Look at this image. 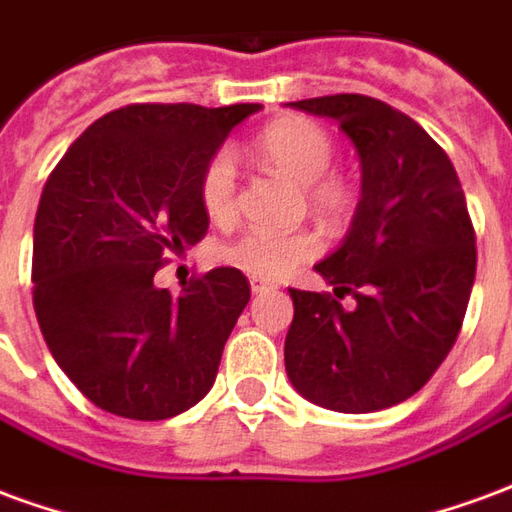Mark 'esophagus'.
<instances>
[{"instance_id":"1","label":"esophagus","mask_w":512,"mask_h":512,"mask_svg":"<svg viewBox=\"0 0 512 512\" xmlns=\"http://www.w3.org/2000/svg\"><path fill=\"white\" fill-rule=\"evenodd\" d=\"M249 282H252V293H268V290H274L271 282H266V279H260V277H252Z\"/></svg>"}]
</instances>
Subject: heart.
<instances>
[{
	"instance_id": "obj_1",
	"label": "heart",
	"mask_w": 512,
	"mask_h": 512,
	"mask_svg": "<svg viewBox=\"0 0 512 512\" xmlns=\"http://www.w3.org/2000/svg\"><path fill=\"white\" fill-rule=\"evenodd\" d=\"M334 139L307 117H282L252 142L266 167L301 183V197L318 219L329 224L351 222L359 208V189L343 169H332ZM197 200L213 224H233L238 216V172L227 150L205 158L197 175ZM321 238L310 227L296 230H246L222 246V260L260 279L285 277L288 271L318 255Z\"/></svg>"
}]
</instances>
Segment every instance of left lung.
I'll list each match as a JSON object with an SVG mask.
<instances>
[{
  "instance_id": "left-lung-1",
  "label": "left lung",
  "mask_w": 512,
  "mask_h": 512,
  "mask_svg": "<svg viewBox=\"0 0 512 512\" xmlns=\"http://www.w3.org/2000/svg\"><path fill=\"white\" fill-rule=\"evenodd\" d=\"M290 106L334 117L354 139L362 200L345 244L315 266L334 293L290 288L288 376L332 411L397 406L447 359L472 296L477 246L461 180L425 128L378 98L340 93Z\"/></svg>"
}]
</instances>
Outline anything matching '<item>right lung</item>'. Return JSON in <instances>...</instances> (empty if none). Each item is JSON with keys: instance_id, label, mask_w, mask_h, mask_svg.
Wrapping results in <instances>:
<instances>
[{"instance_id": "right-lung-1", "label": "right lung", "mask_w": 512, "mask_h": 512, "mask_svg": "<svg viewBox=\"0 0 512 512\" xmlns=\"http://www.w3.org/2000/svg\"><path fill=\"white\" fill-rule=\"evenodd\" d=\"M260 104H128L98 117L51 169L32 244V304L62 373L90 403L156 422L213 386L252 288L238 268L153 277L208 233L205 158Z\"/></svg>"}]
</instances>
